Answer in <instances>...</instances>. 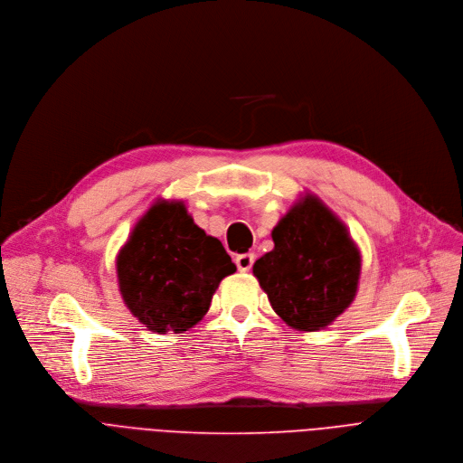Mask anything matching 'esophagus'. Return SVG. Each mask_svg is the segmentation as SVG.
Instances as JSON below:
<instances>
[{"mask_svg": "<svg viewBox=\"0 0 463 463\" xmlns=\"http://www.w3.org/2000/svg\"><path fill=\"white\" fill-rule=\"evenodd\" d=\"M255 262V255L253 253H241L235 257V264L241 271H250L251 266Z\"/></svg>", "mask_w": 463, "mask_h": 463, "instance_id": "1", "label": "esophagus"}]
</instances>
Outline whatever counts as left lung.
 I'll return each instance as SVG.
<instances>
[{
    "mask_svg": "<svg viewBox=\"0 0 463 463\" xmlns=\"http://www.w3.org/2000/svg\"><path fill=\"white\" fill-rule=\"evenodd\" d=\"M273 250L253 264L269 305L288 326L326 328L354 301L361 255L346 226L307 194L271 232Z\"/></svg>",
    "mask_w": 463,
    "mask_h": 463,
    "instance_id": "obj_1",
    "label": "left lung"
}]
</instances>
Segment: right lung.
Masks as SVG:
<instances>
[{
    "mask_svg": "<svg viewBox=\"0 0 463 463\" xmlns=\"http://www.w3.org/2000/svg\"><path fill=\"white\" fill-rule=\"evenodd\" d=\"M235 269L222 242L194 222L184 203L169 201L147 210L117 257L126 307L156 334L197 325L219 283Z\"/></svg>",
    "mask_w": 463,
    "mask_h": 463,
    "instance_id": "obj_1",
    "label": "right lung"
}]
</instances>
